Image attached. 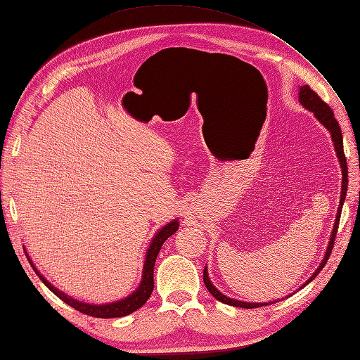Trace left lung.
Segmentation results:
<instances>
[{"instance_id": "left-lung-1", "label": "left lung", "mask_w": 360, "mask_h": 360, "mask_svg": "<svg viewBox=\"0 0 360 360\" xmlns=\"http://www.w3.org/2000/svg\"><path fill=\"white\" fill-rule=\"evenodd\" d=\"M299 103L302 104L305 108H308V110L313 112L314 116L317 118V121H319L325 129H327L330 131L331 135V139H333V144H334V148H336V155L339 158V164H340V169H342V191H340V202H339V208H338V214H336V219H334V227H333V231H331V238H330V242H328V247H327V253H325L322 262L319 264V269H317L310 279H308L302 287L304 288L307 283H310L317 274L321 273V270L325 266V264H327L328 257H330V253L333 250V245H334V239H336V233H338V229H339V221H340V212H342V205H344V200H345V196H347V187H348V169H347V160H345V153H344V139H342V131H340V127H339V122L338 120L334 118V113L330 108V105L327 103H323L322 99L319 98V95L316 94L314 90L310 89V86H302L299 87ZM204 283L207 290L210 291V293L213 295L214 299H218L219 302L222 304H227V305H233V307H239V308H257V307H265L269 305L271 302H264V304H256V302H242V300H236V299H231V297H227L225 295H222L221 291L216 288L212 281L208 279V271H207V266L204 269Z\"/></svg>"}]
</instances>
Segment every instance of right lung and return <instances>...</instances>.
I'll return each mask as SVG.
<instances>
[{
    "label": "right lung",
    "instance_id": "obj_1",
    "mask_svg": "<svg viewBox=\"0 0 360 360\" xmlns=\"http://www.w3.org/2000/svg\"><path fill=\"white\" fill-rule=\"evenodd\" d=\"M179 229V222L178 219H173L172 222H169L167 225L156 233L155 238L150 242V247L146 253V261H144V269H142V279L139 287L133 291V293L127 297H124L121 300H116V302H110V304H103V305H95V304H86L82 302V300H77L70 296H67L63 291L58 290L55 285H52L43 274H39V271L37 270V266L33 265V262L30 261L29 255L27 259L30 265L33 266V270L39 276V279L43 281L44 285L52 291L53 295H56L61 300L67 305H70L75 310H78L79 313H84L89 316H94V317H103V319H110V317H122V316H127L133 311H136L138 308H141L147 302V299L150 297L153 291V269H155V262H156V257L158 253H160V250L162 247L164 242L169 239L172 235H174V231Z\"/></svg>",
    "mask_w": 360,
    "mask_h": 360
}]
</instances>
